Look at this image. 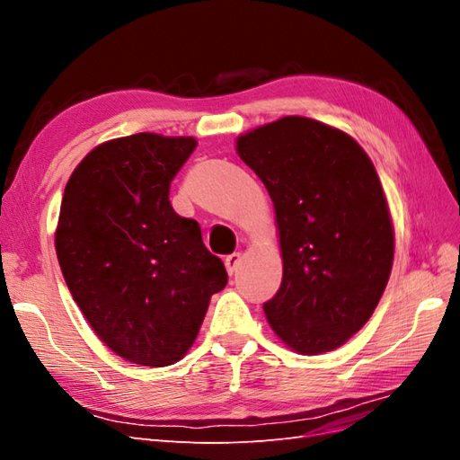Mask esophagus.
<instances>
[{
	"label": "esophagus",
	"instance_id": "34e87169",
	"mask_svg": "<svg viewBox=\"0 0 460 460\" xmlns=\"http://www.w3.org/2000/svg\"><path fill=\"white\" fill-rule=\"evenodd\" d=\"M225 264H226V272L232 276L235 274V270H238V267L242 264V255L240 253H232L225 259Z\"/></svg>",
	"mask_w": 460,
	"mask_h": 460
}]
</instances>
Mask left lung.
Instances as JSON below:
<instances>
[{
	"label": "left lung",
	"mask_w": 460,
	"mask_h": 460,
	"mask_svg": "<svg viewBox=\"0 0 460 460\" xmlns=\"http://www.w3.org/2000/svg\"><path fill=\"white\" fill-rule=\"evenodd\" d=\"M274 203L284 276L262 305L289 349H338L378 305L395 234L370 157L349 134L307 117H282L235 140Z\"/></svg>",
	"instance_id": "obj_1"
}]
</instances>
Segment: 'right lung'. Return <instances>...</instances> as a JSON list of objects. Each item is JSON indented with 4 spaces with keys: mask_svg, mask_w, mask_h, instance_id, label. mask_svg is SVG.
I'll return each instance as SVG.
<instances>
[{
    "mask_svg": "<svg viewBox=\"0 0 460 460\" xmlns=\"http://www.w3.org/2000/svg\"><path fill=\"white\" fill-rule=\"evenodd\" d=\"M196 146L191 136L151 132L103 142L63 193L55 252L68 291L97 338L134 365L178 363L228 282L198 222L169 201Z\"/></svg>",
    "mask_w": 460,
    "mask_h": 460,
    "instance_id": "1",
    "label": "right lung"
}]
</instances>
